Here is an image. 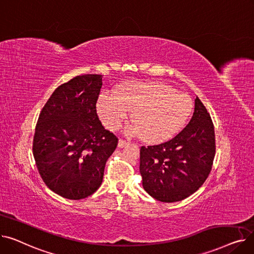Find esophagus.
I'll list each match as a JSON object with an SVG mask.
<instances>
[{
  "label": "esophagus",
  "instance_id": "obj_1",
  "mask_svg": "<svg viewBox=\"0 0 254 254\" xmlns=\"http://www.w3.org/2000/svg\"><path fill=\"white\" fill-rule=\"evenodd\" d=\"M127 144V142L126 141V140H124V139H120L119 141H118V147L119 148H123V147H125V146Z\"/></svg>",
  "mask_w": 254,
  "mask_h": 254
}]
</instances>
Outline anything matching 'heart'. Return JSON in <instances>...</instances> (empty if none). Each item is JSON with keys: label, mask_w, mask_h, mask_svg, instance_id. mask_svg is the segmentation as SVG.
<instances>
[{"label": "heart", "mask_w": 254, "mask_h": 254, "mask_svg": "<svg viewBox=\"0 0 254 254\" xmlns=\"http://www.w3.org/2000/svg\"><path fill=\"white\" fill-rule=\"evenodd\" d=\"M192 101L188 93L158 81L127 82L113 96L104 95L98 103V113L104 126L116 130L131 112L130 135L142 136L148 143H163L174 137L185 126Z\"/></svg>", "instance_id": "obj_1"}]
</instances>
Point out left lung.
<instances>
[{
  "mask_svg": "<svg viewBox=\"0 0 254 254\" xmlns=\"http://www.w3.org/2000/svg\"><path fill=\"white\" fill-rule=\"evenodd\" d=\"M214 156V126L206 107L196 97L190 122L176 137L162 144L141 147L143 188L157 201H182L206 181Z\"/></svg>",
  "mask_w": 254,
  "mask_h": 254,
  "instance_id": "8db88e82",
  "label": "left lung"
}]
</instances>
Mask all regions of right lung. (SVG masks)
<instances>
[{
	"mask_svg": "<svg viewBox=\"0 0 254 254\" xmlns=\"http://www.w3.org/2000/svg\"><path fill=\"white\" fill-rule=\"evenodd\" d=\"M102 75L76 76L60 85L39 115L33 141L36 166L47 188L81 199L102 184L118 139L97 114Z\"/></svg>",
	"mask_w": 254,
	"mask_h": 254,
	"instance_id": "right-lung-1",
	"label": "right lung"
}]
</instances>
